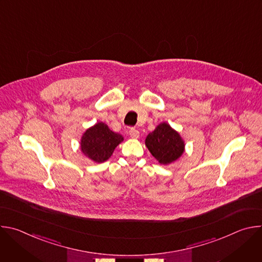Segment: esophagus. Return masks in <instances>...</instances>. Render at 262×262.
<instances>
[{
	"mask_svg": "<svg viewBox=\"0 0 262 262\" xmlns=\"http://www.w3.org/2000/svg\"><path fill=\"white\" fill-rule=\"evenodd\" d=\"M128 134H129L130 138H133V139H139V137H140V133L136 128H130L128 130Z\"/></svg>",
	"mask_w": 262,
	"mask_h": 262,
	"instance_id": "obj_1",
	"label": "esophagus"
}]
</instances>
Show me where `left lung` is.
Listing matches in <instances>:
<instances>
[{
	"instance_id": "left-lung-1",
	"label": "left lung",
	"mask_w": 262,
	"mask_h": 262,
	"mask_svg": "<svg viewBox=\"0 0 262 262\" xmlns=\"http://www.w3.org/2000/svg\"><path fill=\"white\" fill-rule=\"evenodd\" d=\"M148 150L161 165L177 161L184 152V141L177 130L167 122L160 123L145 139Z\"/></svg>"
}]
</instances>
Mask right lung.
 I'll return each instance as SVG.
<instances>
[{
    "label": "right lung",
    "mask_w": 262,
    "mask_h": 262,
    "mask_svg": "<svg viewBox=\"0 0 262 262\" xmlns=\"http://www.w3.org/2000/svg\"><path fill=\"white\" fill-rule=\"evenodd\" d=\"M122 135L111 130L103 122H97L86 129L81 139L82 154L95 163H103L123 142Z\"/></svg>",
    "instance_id": "1"
}]
</instances>
